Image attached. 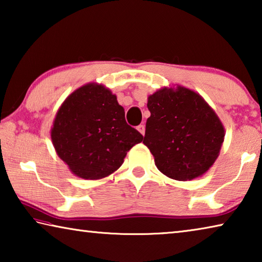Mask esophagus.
<instances>
[{
    "instance_id": "obj_1",
    "label": "esophagus",
    "mask_w": 262,
    "mask_h": 262,
    "mask_svg": "<svg viewBox=\"0 0 262 262\" xmlns=\"http://www.w3.org/2000/svg\"><path fill=\"white\" fill-rule=\"evenodd\" d=\"M137 130H139L142 135H144V133H145V128H144V126H143V125H139V126H137Z\"/></svg>"
}]
</instances>
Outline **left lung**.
I'll return each mask as SVG.
<instances>
[{"label":"left lung","instance_id":"obj_1","mask_svg":"<svg viewBox=\"0 0 262 262\" xmlns=\"http://www.w3.org/2000/svg\"><path fill=\"white\" fill-rule=\"evenodd\" d=\"M150 117L143 143L168 178L202 176L219 156L224 128L201 96L188 89H162L148 98Z\"/></svg>","mask_w":262,"mask_h":262}]
</instances>
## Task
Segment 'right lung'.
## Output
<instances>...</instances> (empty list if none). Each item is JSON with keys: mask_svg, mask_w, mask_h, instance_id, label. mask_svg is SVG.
I'll use <instances>...</instances> for the list:
<instances>
[{"mask_svg": "<svg viewBox=\"0 0 262 262\" xmlns=\"http://www.w3.org/2000/svg\"><path fill=\"white\" fill-rule=\"evenodd\" d=\"M51 136L57 155L73 173L91 180L117 171L127 151L143 140L126 122L117 97L94 84L77 89L64 100Z\"/></svg>", "mask_w": 262, "mask_h": 262, "instance_id": "1", "label": "right lung"}]
</instances>
